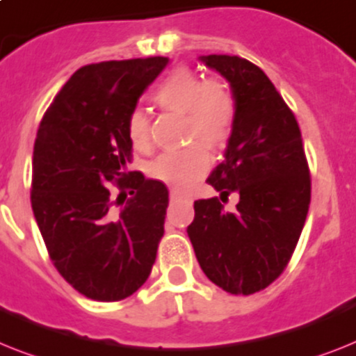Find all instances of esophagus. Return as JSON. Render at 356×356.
Here are the masks:
<instances>
[{
    "instance_id": "obj_1",
    "label": "esophagus",
    "mask_w": 356,
    "mask_h": 356,
    "mask_svg": "<svg viewBox=\"0 0 356 356\" xmlns=\"http://www.w3.org/2000/svg\"><path fill=\"white\" fill-rule=\"evenodd\" d=\"M181 197H183V193L179 192V190H170V201H172V203L179 201Z\"/></svg>"
}]
</instances>
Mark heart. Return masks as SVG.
Returning <instances> with one entry per match:
<instances>
[{
  "label": "heart",
  "mask_w": 356,
  "mask_h": 356,
  "mask_svg": "<svg viewBox=\"0 0 356 356\" xmlns=\"http://www.w3.org/2000/svg\"><path fill=\"white\" fill-rule=\"evenodd\" d=\"M163 111L184 113V140L192 143L181 152L163 153L149 164L153 177L184 190L210 168L207 148H221L230 137L236 120V100L230 89L218 80L204 82L192 69H173L153 95ZM126 133L135 149L152 148V124L146 111L131 109Z\"/></svg>",
  "instance_id": "heart-1"
}]
</instances>
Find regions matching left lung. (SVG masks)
I'll return each instance as SVG.
<instances>
[{
	"instance_id": "obj_1",
	"label": "left lung",
	"mask_w": 356,
	"mask_h": 356,
	"mask_svg": "<svg viewBox=\"0 0 356 356\" xmlns=\"http://www.w3.org/2000/svg\"><path fill=\"white\" fill-rule=\"evenodd\" d=\"M230 82L236 120L225 161L207 179L222 199H199L186 228L207 278L230 294L268 287L291 261L311 203L302 133L282 95L258 65L228 54L201 56ZM234 191L240 203L225 213Z\"/></svg>"
}]
</instances>
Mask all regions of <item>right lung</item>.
<instances>
[{"mask_svg": "<svg viewBox=\"0 0 356 356\" xmlns=\"http://www.w3.org/2000/svg\"><path fill=\"white\" fill-rule=\"evenodd\" d=\"M168 58L83 65L43 115L33 153L31 204L49 258L97 302L131 296L152 273L168 188L126 172V120ZM121 193L115 200L108 188Z\"/></svg>", "mask_w": 356, "mask_h": 356, "instance_id": "right-lung-1", "label": "right lung"}]
</instances>
